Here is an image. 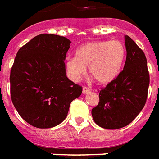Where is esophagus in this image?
Instances as JSON below:
<instances>
[{
	"instance_id": "obj_1",
	"label": "esophagus",
	"mask_w": 159,
	"mask_h": 159,
	"mask_svg": "<svg viewBox=\"0 0 159 159\" xmlns=\"http://www.w3.org/2000/svg\"><path fill=\"white\" fill-rule=\"evenodd\" d=\"M90 92V89L88 88V87H83V89H82V93L83 94H87L88 92Z\"/></svg>"
}]
</instances>
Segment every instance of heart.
I'll list each match as a JSON object with an SVG mask.
<instances>
[{
	"label": "heart",
	"instance_id": "b5f03b06",
	"mask_svg": "<svg viewBox=\"0 0 159 159\" xmlns=\"http://www.w3.org/2000/svg\"><path fill=\"white\" fill-rule=\"evenodd\" d=\"M126 57V48L120 41H95L80 47L75 57L66 61L67 76L78 82L85 74H89L100 85L114 81L121 73Z\"/></svg>",
	"mask_w": 159,
	"mask_h": 159
}]
</instances>
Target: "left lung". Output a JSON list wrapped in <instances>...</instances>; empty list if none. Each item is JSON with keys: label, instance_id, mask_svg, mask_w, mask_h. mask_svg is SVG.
Returning a JSON list of instances; mask_svg holds the SVG:
<instances>
[{"label": "left lung", "instance_id": "left-lung-1", "mask_svg": "<svg viewBox=\"0 0 159 159\" xmlns=\"http://www.w3.org/2000/svg\"><path fill=\"white\" fill-rule=\"evenodd\" d=\"M127 58L117 78L99 92V103L92 110L93 120L105 129L123 128L134 121L145 106L150 77L145 54L125 36Z\"/></svg>", "mask_w": 159, "mask_h": 159}]
</instances>
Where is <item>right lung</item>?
I'll return each mask as SVG.
<instances>
[{"mask_svg":"<svg viewBox=\"0 0 159 159\" xmlns=\"http://www.w3.org/2000/svg\"><path fill=\"white\" fill-rule=\"evenodd\" d=\"M71 41L54 34L36 36L17 53L10 74L11 98L20 116L38 128L65 120L82 87L67 79L64 61Z\"/></svg>","mask_w":159,"mask_h":159,"instance_id":"add662e5","label":"right lung"}]
</instances>
